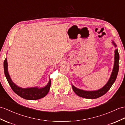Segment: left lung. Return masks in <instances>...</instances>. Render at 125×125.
<instances>
[{
	"mask_svg": "<svg viewBox=\"0 0 125 125\" xmlns=\"http://www.w3.org/2000/svg\"><path fill=\"white\" fill-rule=\"evenodd\" d=\"M113 43L115 46H116L114 42ZM115 63L114 67L112 71L111 77L109 79L108 83L105 85L104 87H103L102 89L97 91H86L84 90H82L78 89L77 88L75 87L74 86H72L73 90L74 92L77 94L79 96L82 98H86V99H96L99 97L105 94L108 91L110 90L111 87L114 83L118 75V73L119 71V54L118 50L116 49L115 50Z\"/></svg>",
	"mask_w": 125,
	"mask_h": 125,
	"instance_id": "left-lung-1",
	"label": "left lung"
}]
</instances>
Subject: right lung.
Returning <instances> with one entry per match:
<instances>
[{"mask_svg": "<svg viewBox=\"0 0 125 125\" xmlns=\"http://www.w3.org/2000/svg\"><path fill=\"white\" fill-rule=\"evenodd\" d=\"M8 64L7 59L6 58L4 62V68L5 76L6 77L7 80L11 87V89L14 92L17 94L18 95L21 96V98L26 100H38L43 98L47 95L50 90L51 85V80H50L48 84L46 86L43 88L39 89L37 87L27 88V89H22V88L17 86L12 82L11 78L9 75L8 72Z\"/></svg>", "mask_w": 125, "mask_h": 125, "instance_id": "obj_1", "label": "right lung"}]
</instances>
